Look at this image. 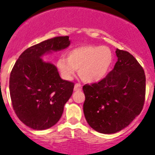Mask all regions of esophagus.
<instances>
[{
    "label": "esophagus",
    "mask_w": 155,
    "mask_h": 155,
    "mask_svg": "<svg viewBox=\"0 0 155 155\" xmlns=\"http://www.w3.org/2000/svg\"><path fill=\"white\" fill-rule=\"evenodd\" d=\"M82 90V86L79 83H76L74 86V91H80Z\"/></svg>",
    "instance_id": "34e87169"
}]
</instances>
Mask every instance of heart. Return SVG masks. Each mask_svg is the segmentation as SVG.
Returning a JSON list of instances; mask_svg holds the SVG:
<instances>
[{
  "mask_svg": "<svg viewBox=\"0 0 155 155\" xmlns=\"http://www.w3.org/2000/svg\"><path fill=\"white\" fill-rule=\"evenodd\" d=\"M113 62V53L106 46L86 45L69 50L67 58L62 56L56 63L63 79L69 80L76 69L81 79L86 82L102 80Z\"/></svg>",
  "mask_w": 155,
  "mask_h": 155,
  "instance_id": "1",
  "label": "heart"
}]
</instances>
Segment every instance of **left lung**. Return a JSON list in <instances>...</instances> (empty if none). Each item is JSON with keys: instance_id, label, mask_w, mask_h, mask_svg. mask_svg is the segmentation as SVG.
I'll use <instances>...</instances> for the list:
<instances>
[{"instance_id": "left-lung-1", "label": "left lung", "mask_w": 155, "mask_h": 155, "mask_svg": "<svg viewBox=\"0 0 155 155\" xmlns=\"http://www.w3.org/2000/svg\"><path fill=\"white\" fill-rule=\"evenodd\" d=\"M114 69L105 78L85 85L83 112L88 124L102 134L128 126L141 113L145 98L144 69L131 53L117 49Z\"/></svg>"}]
</instances>
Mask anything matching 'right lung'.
I'll use <instances>...</instances> for the list:
<instances>
[{
	"label": "right lung",
	"mask_w": 155,
	"mask_h": 155,
	"mask_svg": "<svg viewBox=\"0 0 155 155\" xmlns=\"http://www.w3.org/2000/svg\"><path fill=\"white\" fill-rule=\"evenodd\" d=\"M69 37L49 39L19 56L10 76V95L19 119L27 126L45 130L56 125L73 94L74 83L60 78L57 68L42 57L67 48Z\"/></svg>",
	"instance_id": "1"
}]
</instances>
